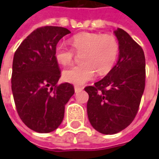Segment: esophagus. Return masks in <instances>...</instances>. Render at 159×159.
I'll list each match as a JSON object with an SVG mask.
<instances>
[{
  "label": "esophagus",
  "instance_id": "obj_1",
  "mask_svg": "<svg viewBox=\"0 0 159 159\" xmlns=\"http://www.w3.org/2000/svg\"><path fill=\"white\" fill-rule=\"evenodd\" d=\"M74 89H75V92L76 93H78L80 91H82L83 90V88H81V87H78V86H75L74 87Z\"/></svg>",
  "mask_w": 159,
  "mask_h": 159
}]
</instances>
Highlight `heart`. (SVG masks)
<instances>
[{
  "label": "heart",
  "instance_id": "1",
  "mask_svg": "<svg viewBox=\"0 0 159 159\" xmlns=\"http://www.w3.org/2000/svg\"><path fill=\"white\" fill-rule=\"evenodd\" d=\"M73 50L80 53V63L63 71V78L75 85H83L93 79L97 73L106 75L113 68L119 53V44L112 35L82 33L70 40ZM65 43L57 44L54 49L56 60L63 66L72 61L74 52Z\"/></svg>",
  "mask_w": 159,
  "mask_h": 159
}]
</instances>
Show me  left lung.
Segmentation results:
<instances>
[{"label": "left lung", "mask_w": 159, "mask_h": 159, "mask_svg": "<svg viewBox=\"0 0 159 159\" xmlns=\"http://www.w3.org/2000/svg\"><path fill=\"white\" fill-rule=\"evenodd\" d=\"M119 44L117 64L104 78L86 87L87 112L91 125L113 134L133 122L145 89L146 60L141 47L123 30H114Z\"/></svg>", "instance_id": "left-lung-1"}]
</instances>
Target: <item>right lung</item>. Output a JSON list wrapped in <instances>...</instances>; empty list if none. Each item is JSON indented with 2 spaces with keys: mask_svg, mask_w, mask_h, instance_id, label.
I'll list each match as a JSON object with an SVG mask.
<instances>
[{
  "mask_svg": "<svg viewBox=\"0 0 159 159\" xmlns=\"http://www.w3.org/2000/svg\"><path fill=\"white\" fill-rule=\"evenodd\" d=\"M66 28L44 26L34 30L16 50L12 91L24 123L38 133H49L62 123L65 106L75 91L68 83H57L60 70L54 56L57 43L70 34Z\"/></svg>",
  "mask_w": 159,
  "mask_h": 159,
  "instance_id": "add662e5",
  "label": "right lung"
}]
</instances>
